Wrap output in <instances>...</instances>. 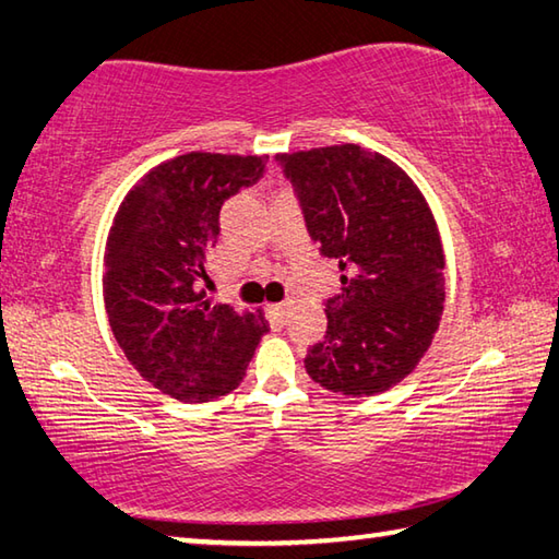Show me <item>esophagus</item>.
<instances>
[{
    "instance_id": "esophagus-1",
    "label": "esophagus",
    "mask_w": 559,
    "mask_h": 559,
    "mask_svg": "<svg viewBox=\"0 0 559 559\" xmlns=\"http://www.w3.org/2000/svg\"><path fill=\"white\" fill-rule=\"evenodd\" d=\"M288 308H290V302H288V300L276 302V306H273V313H276V318H278V320H283V318H286V313H288Z\"/></svg>"
}]
</instances>
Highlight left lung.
I'll return each instance as SVG.
<instances>
[{"label":"left lung","instance_id":"1","mask_svg":"<svg viewBox=\"0 0 559 559\" xmlns=\"http://www.w3.org/2000/svg\"><path fill=\"white\" fill-rule=\"evenodd\" d=\"M310 239L340 266L313 382L347 396L386 392L427 353L443 313V249L427 200L392 159L359 145L276 155Z\"/></svg>","mask_w":559,"mask_h":559}]
</instances>
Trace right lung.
Here are the masks:
<instances>
[{
	"label": "right lung",
	"instance_id": "right-lung-1",
	"mask_svg": "<svg viewBox=\"0 0 559 559\" xmlns=\"http://www.w3.org/2000/svg\"><path fill=\"white\" fill-rule=\"evenodd\" d=\"M269 157L187 153L130 189L106 243L103 300L128 362L179 402H212L241 384L263 313L212 306L204 261L219 241L222 204L257 185Z\"/></svg>",
	"mask_w": 559,
	"mask_h": 559
}]
</instances>
